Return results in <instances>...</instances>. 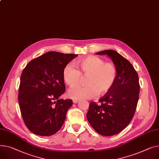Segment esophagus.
Wrapping results in <instances>:
<instances>
[{
	"instance_id": "34e87169",
	"label": "esophagus",
	"mask_w": 159,
	"mask_h": 159,
	"mask_svg": "<svg viewBox=\"0 0 159 159\" xmlns=\"http://www.w3.org/2000/svg\"><path fill=\"white\" fill-rule=\"evenodd\" d=\"M73 103H78L79 100H73Z\"/></svg>"
}]
</instances>
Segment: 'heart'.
<instances>
[{"label": "heart", "mask_w": 159, "mask_h": 159, "mask_svg": "<svg viewBox=\"0 0 159 159\" xmlns=\"http://www.w3.org/2000/svg\"><path fill=\"white\" fill-rule=\"evenodd\" d=\"M80 71L73 64L67 65L63 70V78L70 86L77 85L84 77H87L86 86H76L70 88L68 94L74 100L89 99L97 94H105L113 88L117 79L118 71L111 62L97 56H89L77 61Z\"/></svg>", "instance_id": "obj_1"}]
</instances>
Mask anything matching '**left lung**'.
Listing matches in <instances>:
<instances>
[{
    "label": "left lung",
    "mask_w": 159,
    "mask_h": 159,
    "mask_svg": "<svg viewBox=\"0 0 159 159\" xmlns=\"http://www.w3.org/2000/svg\"><path fill=\"white\" fill-rule=\"evenodd\" d=\"M96 54L112 59L118 77L112 89L99 99V105L90 102L87 118L98 134L111 136L122 131L134 117L140 91L139 77L131 63L116 51L106 50Z\"/></svg>",
    "instance_id": "1"
}]
</instances>
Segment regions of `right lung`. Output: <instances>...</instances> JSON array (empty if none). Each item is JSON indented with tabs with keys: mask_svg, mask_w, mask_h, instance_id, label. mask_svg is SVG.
Listing matches in <instances>:
<instances>
[{
	"mask_svg": "<svg viewBox=\"0 0 159 159\" xmlns=\"http://www.w3.org/2000/svg\"><path fill=\"white\" fill-rule=\"evenodd\" d=\"M77 54L48 52L30 61L20 77L18 102L22 118L34 134L50 136L65 122L71 99H59L65 92L63 70Z\"/></svg>",
	"mask_w": 159,
	"mask_h": 159,
	"instance_id": "1",
	"label": "right lung"
}]
</instances>
